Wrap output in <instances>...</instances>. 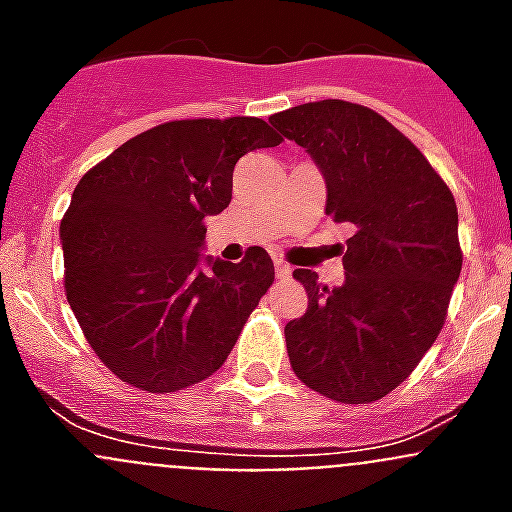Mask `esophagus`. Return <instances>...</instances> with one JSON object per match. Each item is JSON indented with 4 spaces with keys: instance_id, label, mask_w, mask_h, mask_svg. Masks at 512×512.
Listing matches in <instances>:
<instances>
[{
    "instance_id": "esophagus-1",
    "label": "esophagus",
    "mask_w": 512,
    "mask_h": 512,
    "mask_svg": "<svg viewBox=\"0 0 512 512\" xmlns=\"http://www.w3.org/2000/svg\"><path fill=\"white\" fill-rule=\"evenodd\" d=\"M274 274H277V279H289V277H292V269H289L287 261L277 259V261H274Z\"/></svg>"
}]
</instances>
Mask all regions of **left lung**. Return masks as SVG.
I'll list each match as a JSON object with an SVG mask.
<instances>
[{"instance_id": "left-lung-1", "label": "left lung", "mask_w": 512, "mask_h": 512, "mask_svg": "<svg viewBox=\"0 0 512 512\" xmlns=\"http://www.w3.org/2000/svg\"><path fill=\"white\" fill-rule=\"evenodd\" d=\"M305 148L328 189L325 215L354 225L341 287L295 269L307 312L284 325L289 364L330 400H382L433 346L461 274L451 189L392 122L343 99L271 115Z\"/></svg>"}]
</instances>
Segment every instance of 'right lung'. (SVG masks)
<instances>
[{
	"mask_svg": "<svg viewBox=\"0 0 512 512\" xmlns=\"http://www.w3.org/2000/svg\"><path fill=\"white\" fill-rule=\"evenodd\" d=\"M279 143L259 117L174 120L81 176L61 220L66 300L122 382L176 392L225 364L274 264L259 246L241 264L205 256L202 220L230 205L238 158Z\"/></svg>",
	"mask_w": 512,
	"mask_h": 512,
	"instance_id": "right-lung-1",
	"label": "right lung"
}]
</instances>
